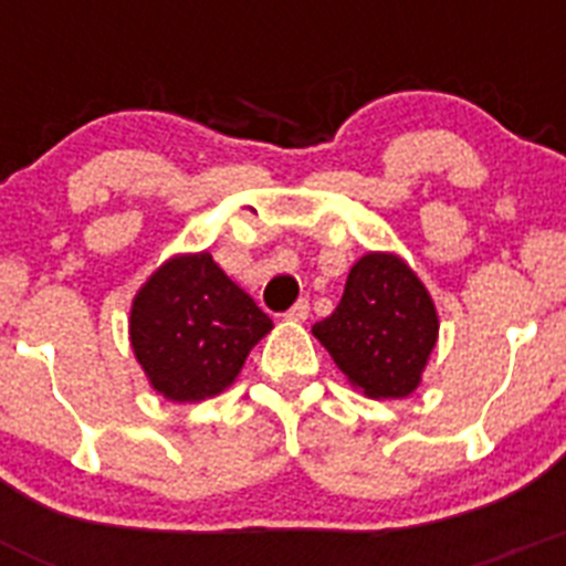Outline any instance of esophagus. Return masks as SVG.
Wrapping results in <instances>:
<instances>
[{"label": "esophagus", "instance_id": "obj_1", "mask_svg": "<svg viewBox=\"0 0 566 566\" xmlns=\"http://www.w3.org/2000/svg\"><path fill=\"white\" fill-rule=\"evenodd\" d=\"M306 317H308V300H297V303L286 312V319H294V323H303Z\"/></svg>", "mask_w": 566, "mask_h": 566}]
</instances>
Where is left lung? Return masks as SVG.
<instances>
[{
    "mask_svg": "<svg viewBox=\"0 0 566 566\" xmlns=\"http://www.w3.org/2000/svg\"><path fill=\"white\" fill-rule=\"evenodd\" d=\"M348 382L371 399H402L417 391L439 337L433 300L397 254L368 252L345 280L332 317L314 323Z\"/></svg>",
    "mask_w": 566,
    "mask_h": 566,
    "instance_id": "left-lung-1",
    "label": "left lung"
}]
</instances>
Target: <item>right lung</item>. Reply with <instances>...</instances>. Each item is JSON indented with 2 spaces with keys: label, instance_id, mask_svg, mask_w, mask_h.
I'll return each instance as SVG.
<instances>
[{
  "label": "right lung",
  "instance_id": "obj_1",
  "mask_svg": "<svg viewBox=\"0 0 566 566\" xmlns=\"http://www.w3.org/2000/svg\"><path fill=\"white\" fill-rule=\"evenodd\" d=\"M272 332L269 314L209 252L169 258L135 294L129 343L149 385L172 402H201L234 382Z\"/></svg>",
  "mask_w": 566,
  "mask_h": 566
}]
</instances>
